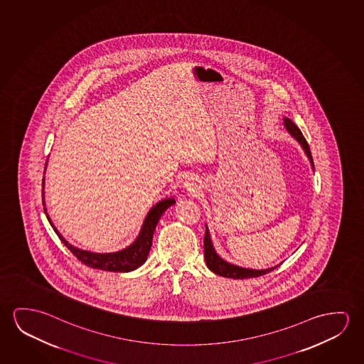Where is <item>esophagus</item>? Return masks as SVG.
Wrapping results in <instances>:
<instances>
[{
  "mask_svg": "<svg viewBox=\"0 0 364 364\" xmlns=\"http://www.w3.org/2000/svg\"><path fill=\"white\" fill-rule=\"evenodd\" d=\"M184 188L186 191H194L196 189V185L191 179H186L184 181Z\"/></svg>",
  "mask_w": 364,
  "mask_h": 364,
  "instance_id": "esophagus-1",
  "label": "esophagus"
}]
</instances>
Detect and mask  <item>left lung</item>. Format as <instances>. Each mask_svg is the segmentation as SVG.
<instances>
[{"label": "left lung", "mask_w": 364, "mask_h": 364, "mask_svg": "<svg viewBox=\"0 0 364 364\" xmlns=\"http://www.w3.org/2000/svg\"><path fill=\"white\" fill-rule=\"evenodd\" d=\"M284 124H285L286 129L289 131V134L301 145L302 150L306 154L309 161L311 164L314 170L313 156H311V152H310V147H309L308 142L305 140L301 131L295 123L291 121L290 118L284 117ZM204 257H205L208 269L213 271L214 274L223 276V277L235 279V280L258 277V276L269 274L272 269L277 267V266H274V267H269V269H245V267H240V266L233 264V263L227 262L225 259L219 256L217 251H215V248L213 246L212 238H210V233L208 230L207 224H205V237H204Z\"/></svg>", "instance_id": "left-lung-1"}]
</instances>
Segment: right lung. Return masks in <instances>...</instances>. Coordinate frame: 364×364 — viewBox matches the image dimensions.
<instances>
[{
	"label": "right lung",
	"mask_w": 364,
	"mask_h": 364,
	"mask_svg": "<svg viewBox=\"0 0 364 364\" xmlns=\"http://www.w3.org/2000/svg\"><path fill=\"white\" fill-rule=\"evenodd\" d=\"M45 168H46V164H45ZM173 204H175L173 198H166L161 202L156 203L150 209V212L147 213L144 224L141 227L140 233L136 237V240L129 247L123 248L121 251L111 252V253H95V252L84 251V250L72 246L54 227L49 214L46 213V208H44V212L53 230L60 238V241L85 266L92 267V269L109 271V272H129V271L139 269L146 262L149 252L151 250L152 237H154V232H155L157 223L165 210L171 207ZM43 205H45L44 179H43Z\"/></svg>",
	"instance_id": "obj_1"
}]
</instances>
